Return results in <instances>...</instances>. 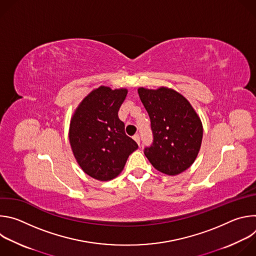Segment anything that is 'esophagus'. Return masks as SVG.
I'll list each match as a JSON object with an SVG mask.
<instances>
[{
    "mask_svg": "<svg viewBox=\"0 0 256 256\" xmlns=\"http://www.w3.org/2000/svg\"><path fill=\"white\" fill-rule=\"evenodd\" d=\"M132 138H134V140L138 142V144L140 146V136H138V134H134Z\"/></svg>",
    "mask_w": 256,
    "mask_h": 256,
    "instance_id": "obj_1",
    "label": "esophagus"
}]
</instances>
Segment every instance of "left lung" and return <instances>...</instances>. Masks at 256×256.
Wrapping results in <instances>:
<instances>
[{
  "label": "left lung",
  "mask_w": 256,
  "mask_h": 256,
  "mask_svg": "<svg viewBox=\"0 0 256 256\" xmlns=\"http://www.w3.org/2000/svg\"><path fill=\"white\" fill-rule=\"evenodd\" d=\"M147 110L153 142L144 149L146 157L158 171L177 175L194 162L200 149L202 124L190 103L178 92L161 87L138 89Z\"/></svg>",
  "instance_id": "left-lung-1"
}]
</instances>
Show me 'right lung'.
<instances>
[{"label":"right lung","mask_w":256,"mask_h":256,"mask_svg":"<svg viewBox=\"0 0 256 256\" xmlns=\"http://www.w3.org/2000/svg\"><path fill=\"white\" fill-rule=\"evenodd\" d=\"M126 94V89L101 86L84 98L70 120L72 151L83 171L97 180L116 177L138 147L118 118Z\"/></svg>","instance_id":"obj_1"}]
</instances>
